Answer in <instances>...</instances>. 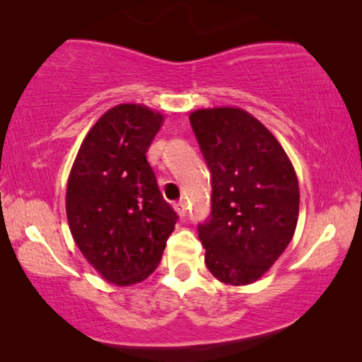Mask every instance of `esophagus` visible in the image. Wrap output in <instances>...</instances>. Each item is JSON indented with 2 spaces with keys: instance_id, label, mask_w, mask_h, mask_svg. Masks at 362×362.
<instances>
[{
  "instance_id": "34e87169",
  "label": "esophagus",
  "mask_w": 362,
  "mask_h": 362,
  "mask_svg": "<svg viewBox=\"0 0 362 362\" xmlns=\"http://www.w3.org/2000/svg\"><path fill=\"white\" fill-rule=\"evenodd\" d=\"M175 209H176V212L181 217H185L187 214V207H186V202L185 201H177L176 204H175Z\"/></svg>"
}]
</instances>
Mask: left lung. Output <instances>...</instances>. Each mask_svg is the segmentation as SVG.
Here are the masks:
<instances>
[{"label": "left lung", "mask_w": 362, "mask_h": 362, "mask_svg": "<svg viewBox=\"0 0 362 362\" xmlns=\"http://www.w3.org/2000/svg\"><path fill=\"white\" fill-rule=\"evenodd\" d=\"M189 122L212 176L211 214L197 224L206 265L224 284L249 285L295 234V170L275 136L240 108L196 110Z\"/></svg>", "instance_id": "8db88e82"}]
</instances>
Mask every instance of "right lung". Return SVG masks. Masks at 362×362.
Wrapping results in <instances>:
<instances>
[{
    "label": "right lung",
    "instance_id": "right-lung-1",
    "mask_svg": "<svg viewBox=\"0 0 362 362\" xmlns=\"http://www.w3.org/2000/svg\"><path fill=\"white\" fill-rule=\"evenodd\" d=\"M163 115L122 103L87 133L67 182L72 237L103 279L133 285L156 270L177 214L158 187L146 151Z\"/></svg>",
    "mask_w": 362,
    "mask_h": 362
}]
</instances>
